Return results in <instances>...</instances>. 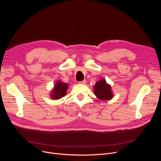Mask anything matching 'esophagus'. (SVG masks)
Wrapping results in <instances>:
<instances>
[{"mask_svg": "<svg viewBox=\"0 0 161 161\" xmlns=\"http://www.w3.org/2000/svg\"><path fill=\"white\" fill-rule=\"evenodd\" d=\"M79 83L83 84V85H86V84L87 83V81H86V80H83V81H80V82H79Z\"/></svg>", "mask_w": 161, "mask_h": 161, "instance_id": "34e87169", "label": "esophagus"}]
</instances>
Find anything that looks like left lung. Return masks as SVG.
<instances>
[{"instance_id":"1","label":"left lung","mask_w":161,"mask_h":161,"mask_svg":"<svg viewBox=\"0 0 161 161\" xmlns=\"http://www.w3.org/2000/svg\"><path fill=\"white\" fill-rule=\"evenodd\" d=\"M94 92L97 97L102 100H109L113 97L111 86L103 79L96 83L94 86Z\"/></svg>"}]
</instances>
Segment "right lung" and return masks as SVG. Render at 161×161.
Masks as SVG:
<instances>
[{"instance_id":"add662e5","label":"right lung","mask_w":161,"mask_h":161,"mask_svg":"<svg viewBox=\"0 0 161 161\" xmlns=\"http://www.w3.org/2000/svg\"><path fill=\"white\" fill-rule=\"evenodd\" d=\"M68 89V84L63 83L61 81H57L53 89L51 97L54 100L61 98L66 95V90Z\"/></svg>"}]
</instances>
